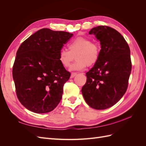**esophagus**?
<instances>
[{"label":"esophagus","mask_w":146,"mask_h":146,"mask_svg":"<svg viewBox=\"0 0 146 146\" xmlns=\"http://www.w3.org/2000/svg\"><path fill=\"white\" fill-rule=\"evenodd\" d=\"M77 73H76V72H72V74H71V75H70V78H74L75 76H77Z\"/></svg>","instance_id":"34e87169"}]
</instances>
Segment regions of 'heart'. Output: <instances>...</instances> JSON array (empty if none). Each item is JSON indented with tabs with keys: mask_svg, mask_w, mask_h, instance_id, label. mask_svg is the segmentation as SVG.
Here are the masks:
<instances>
[{
	"mask_svg": "<svg viewBox=\"0 0 146 146\" xmlns=\"http://www.w3.org/2000/svg\"><path fill=\"white\" fill-rule=\"evenodd\" d=\"M69 50L61 49L58 55V60L64 68H69L76 57V61L72 66V70H82L88 66L98 63L100 56L101 48L98 43L91 39L79 36L69 43Z\"/></svg>",
	"mask_w": 146,
	"mask_h": 146,
	"instance_id": "obj_1",
	"label": "heart"
}]
</instances>
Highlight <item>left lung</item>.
<instances>
[{
  "instance_id": "1",
  "label": "left lung",
  "mask_w": 146,
  "mask_h": 146,
  "mask_svg": "<svg viewBox=\"0 0 146 146\" xmlns=\"http://www.w3.org/2000/svg\"><path fill=\"white\" fill-rule=\"evenodd\" d=\"M89 34L100 41V56L86 73L82 92L90 107L105 110L116 104L127 91L131 70L130 50L121 33L108 26L92 28Z\"/></svg>"
}]
</instances>
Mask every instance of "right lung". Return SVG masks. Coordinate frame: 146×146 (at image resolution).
<instances>
[{"mask_svg": "<svg viewBox=\"0 0 146 146\" xmlns=\"http://www.w3.org/2000/svg\"><path fill=\"white\" fill-rule=\"evenodd\" d=\"M73 34L42 29L21 44L13 67L17 98L30 111L54 110L70 76L58 60L60 51Z\"/></svg>", "mask_w": 146, "mask_h": 146, "instance_id": "right-lung-1", "label": "right lung"}]
</instances>
